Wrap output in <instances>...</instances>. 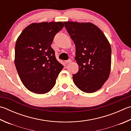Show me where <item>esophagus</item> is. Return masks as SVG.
I'll list each match as a JSON object with an SVG mask.
<instances>
[{
    "instance_id": "obj_1",
    "label": "esophagus",
    "mask_w": 131,
    "mask_h": 131,
    "mask_svg": "<svg viewBox=\"0 0 131 131\" xmlns=\"http://www.w3.org/2000/svg\"><path fill=\"white\" fill-rule=\"evenodd\" d=\"M71 62H72V60H71V59H68V60L65 61V62L66 63H69Z\"/></svg>"
}]
</instances>
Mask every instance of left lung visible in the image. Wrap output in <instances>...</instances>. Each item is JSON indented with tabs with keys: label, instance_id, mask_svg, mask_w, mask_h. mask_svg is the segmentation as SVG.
I'll return each instance as SVG.
<instances>
[{
	"label": "left lung",
	"instance_id": "obj_1",
	"mask_svg": "<svg viewBox=\"0 0 131 131\" xmlns=\"http://www.w3.org/2000/svg\"><path fill=\"white\" fill-rule=\"evenodd\" d=\"M75 45V59L79 66L73 74L74 83L85 93L103 86L110 74L111 47L103 32L92 23L64 22Z\"/></svg>",
	"mask_w": 131,
	"mask_h": 131
}]
</instances>
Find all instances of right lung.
Returning <instances> with one entry per match:
<instances>
[{
  "label": "right lung",
  "mask_w": 131,
  "mask_h": 131,
  "mask_svg": "<svg viewBox=\"0 0 131 131\" xmlns=\"http://www.w3.org/2000/svg\"><path fill=\"white\" fill-rule=\"evenodd\" d=\"M63 26L62 22L33 23L16 40L14 62L21 81L30 91L45 94L55 85L63 66L51 45Z\"/></svg>",
  "instance_id": "add662e5"
}]
</instances>
